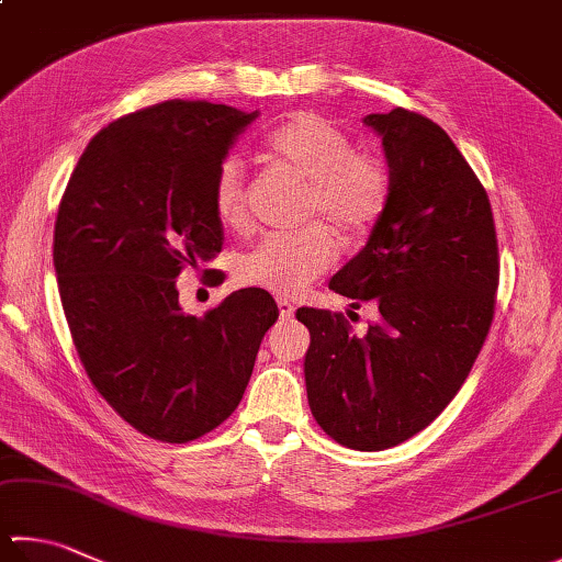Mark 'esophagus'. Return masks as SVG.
<instances>
[{
	"label": "esophagus",
	"mask_w": 562,
	"mask_h": 562,
	"mask_svg": "<svg viewBox=\"0 0 562 562\" xmlns=\"http://www.w3.org/2000/svg\"><path fill=\"white\" fill-rule=\"evenodd\" d=\"M293 305H291V301H285V299H279V315H281V321H291L293 317Z\"/></svg>",
	"instance_id": "1"
}]
</instances>
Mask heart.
<instances>
[{
	"label": "heart",
	"instance_id": "heart-1",
	"mask_svg": "<svg viewBox=\"0 0 562 562\" xmlns=\"http://www.w3.org/2000/svg\"><path fill=\"white\" fill-rule=\"evenodd\" d=\"M269 156L308 186L303 220H323L335 235L357 239L372 229L389 203V171L379 158L357 154L349 136L313 114H299L269 136ZM213 210L220 225L245 227L247 190L237 158L217 168ZM337 259L333 233L313 225L299 235H269L237 261L239 283L273 295H295Z\"/></svg>",
	"mask_w": 562,
	"mask_h": 562
}]
</instances>
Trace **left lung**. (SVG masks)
Masks as SVG:
<instances>
[{"instance_id":"obj_1","label":"left lung","mask_w":562,"mask_h":562,"mask_svg":"<svg viewBox=\"0 0 562 562\" xmlns=\"http://www.w3.org/2000/svg\"><path fill=\"white\" fill-rule=\"evenodd\" d=\"M389 164V203L367 245L330 279L379 321L349 333L342 313L301 308L313 418L345 448H394L436 420L486 340L499 285L492 205L458 146L428 116L367 114ZM359 308V303H352Z\"/></svg>"}]
</instances>
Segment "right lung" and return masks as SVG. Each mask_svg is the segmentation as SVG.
Instances as JSON below:
<instances>
[{
  "mask_svg": "<svg viewBox=\"0 0 562 562\" xmlns=\"http://www.w3.org/2000/svg\"><path fill=\"white\" fill-rule=\"evenodd\" d=\"M259 112L168 100L94 136L63 193L53 267L94 389L144 436L188 442L239 406L279 308L261 289L186 315L176 279L215 259L217 168Z\"/></svg>",
  "mask_w": 562,
  "mask_h": 562,
  "instance_id": "obj_1",
  "label": "right lung"
}]
</instances>
